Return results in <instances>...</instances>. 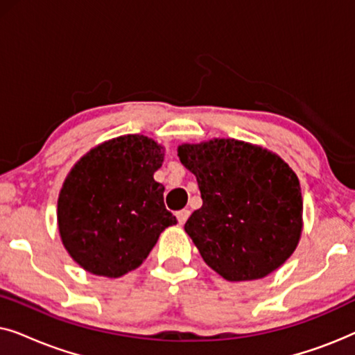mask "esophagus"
<instances>
[{"label": "esophagus", "mask_w": 355, "mask_h": 355, "mask_svg": "<svg viewBox=\"0 0 355 355\" xmlns=\"http://www.w3.org/2000/svg\"><path fill=\"white\" fill-rule=\"evenodd\" d=\"M189 215H191V210H187V208H184V210H179V211L176 213V216H178V221L181 223V225H184V223L187 221Z\"/></svg>", "instance_id": "esophagus-1"}]
</instances>
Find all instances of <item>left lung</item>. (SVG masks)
<instances>
[{"mask_svg":"<svg viewBox=\"0 0 355 355\" xmlns=\"http://www.w3.org/2000/svg\"><path fill=\"white\" fill-rule=\"evenodd\" d=\"M202 207L184 230L205 263L227 281L270 275L293 254L302 231V193L293 169L268 150L236 139L181 145Z\"/></svg>","mask_w":355,"mask_h":355,"instance_id":"8db88e82","label":"left lung"}]
</instances>
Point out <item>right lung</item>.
<instances>
[{
  "label": "right lung",
  "instance_id": "right-lung-1",
  "mask_svg": "<svg viewBox=\"0 0 355 355\" xmlns=\"http://www.w3.org/2000/svg\"><path fill=\"white\" fill-rule=\"evenodd\" d=\"M163 157L152 139L124 135L72 168L58 200V226L82 268L119 278L142 265L164 227L176 225L164 207V187L153 179Z\"/></svg>",
  "mask_w": 355,
  "mask_h": 355
}]
</instances>
